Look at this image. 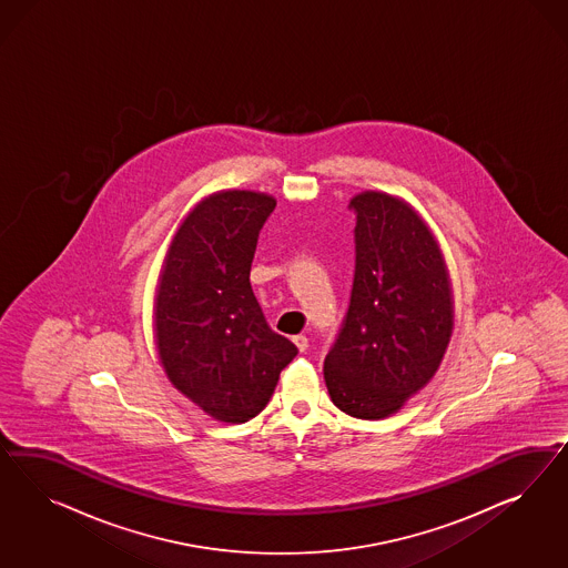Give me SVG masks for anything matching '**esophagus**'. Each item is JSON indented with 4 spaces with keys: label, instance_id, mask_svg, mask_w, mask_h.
Wrapping results in <instances>:
<instances>
[{
    "label": "esophagus",
    "instance_id": "1",
    "mask_svg": "<svg viewBox=\"0 0 568 568\" xmlns=\"http://www.w3.org/2000/svg\"><path fill=\"white\" fill-rule=\"evenodd\" d=\"M293 344L300 349V352H306L308 349V337L306 335H295L293 337Z\"/></svg>",
    "mask_w": 568,
    "mask_h": 568
}]
</instances>
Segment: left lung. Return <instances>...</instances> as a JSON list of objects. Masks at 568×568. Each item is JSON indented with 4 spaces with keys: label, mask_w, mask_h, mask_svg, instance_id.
<instances>
[{
    "label": "left lung",
    "mask_w": 568,
    "mask_h": 568,
    "mask_svg": "<svg viewBox=\"0 0 568 568\" xmlns=\"http://www.w3.org/2000/svg\"><path fill=\"white\" fill-rule=\"evenodd\" d=\"M349 207L356 273L323 373L342 413L378 420L437 373L454 328V295L439 243L408 202L362 191Z\"/></svg>",
    "instance_id": "left-lung-1"
}]
</instances>
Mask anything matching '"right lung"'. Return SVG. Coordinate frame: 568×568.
Wrapping results in <instances>:
<instances>
[{
	"instance_id": "obj_1",
	"label": "right lung",
	"mask_w": 568,
	"mask_h": 568,
	"mask_svg": "<svg viewBox=\"0 0 568 568\" xmlns=\"http://www.w3.org/2000/svg\"><path fill=\"white\" fill-rule=\"evenodd\" d=\"M268 193L204 197L172 237L154 297V342L172 385L207 416L240 425L262 413L297 347L266 325L250 285Z\"/></svg>"
}]
</instances>
